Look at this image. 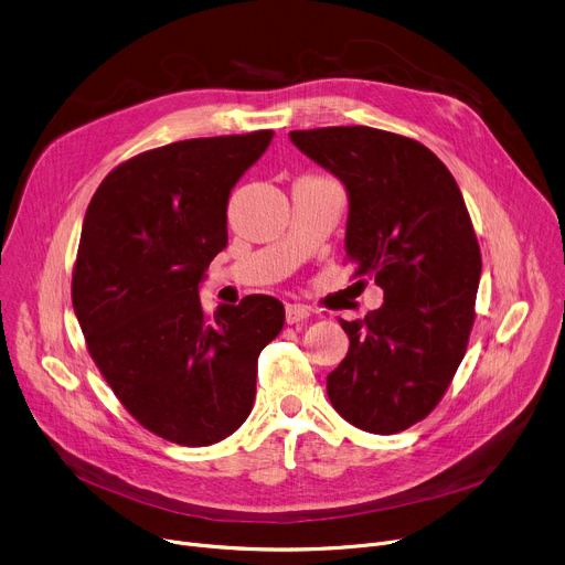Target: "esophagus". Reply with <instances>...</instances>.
Returning <instances> with one entry per match:
<instances>
[{
    "label": "esophagus",
    "instance_id": "obj_1",
    "mask_svg": "<svg viewBox=\"0 0 565 565\" xmlns=\"http://www.w3.org/2000/svg\"><path fill=\"white\" fill-rule=\"evenodd\" d=\"M311 318V311L306 309V306L301 303H288L286 306V322L288 324H299V322H306Z\"/></svg>",
    "mask_w": 565,
    "mask_h": 565
}]
</instances>
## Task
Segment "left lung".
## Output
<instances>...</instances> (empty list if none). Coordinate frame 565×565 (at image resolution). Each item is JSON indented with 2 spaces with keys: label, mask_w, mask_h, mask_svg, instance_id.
<instances>
[{
  "label": "left lung",
  "mask_w": 565,
  "mask_h": 565,
  "mask_svg": "<svg viewBox=\"0 0 565 565\" xmlns=\"http://www.w3.org/2000/svg\"><path fill=\"white\" fill-rule=\"evenodd\" d=\"M288 137L342 182L347 256L383 288L379 311L340 320L349 351L327 376L329 401L355 428L401 433L439 403L467 351L482 259L465 198L415 139L367 126Z\"/></svg>",
  "instance_id": "1"
}]
</instances>
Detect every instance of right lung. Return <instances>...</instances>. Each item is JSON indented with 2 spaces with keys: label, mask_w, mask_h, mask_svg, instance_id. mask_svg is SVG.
Masks as SVG:
<instances>
[{
  "label": "right lung",
  "mask_w": 565,
  "mask_h": 565,
  "mask_svg": "<svg viewBox=\"0 0 565 565\" xmlns=\"http://www.w3.org/2000/svg\"><path fill=\"white\" fill-rule=\"evenodd\" d=\"M273 130L175 141L117 167L85 212L72 301L89 355L128 413L182 446L247 419L256 361L284 306L249 295L207 318L200 284L227 247V202Z\"/></svg>",
  "instance_id": "right-lung-1"
}]
</instances>
